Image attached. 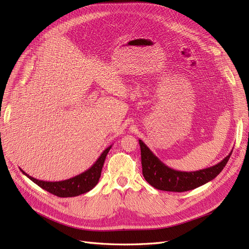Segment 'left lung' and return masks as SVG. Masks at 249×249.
I'll use <instances>...</instances> for the list:
<instances>
[{"label": "left lung", "mask_w": 249, "mask_h": 249, "mask_svg": "<svg viewBox=\"0 0 249 249\" xmlns=\"http://www.w3.org/2000/svg\"><path fill=\"white\" fill-rule=\"evenodd\" d=\"M142 173L146 182L156 189L171 192H185L195 189L215 178L227 165L231 152L212 167L197 171H178L165 165L144 142L139 139Z\"/></svg>", "instance_id": "8db88e82"}]
</instances>
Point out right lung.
<instances>
[{"instance_id":"obj_1","label":"right lung","mask_w":249,"mask_h":249,"mask_svg":"<svg viewBox=\"0 0 249 249\" xmlns=\"http://www.w3.org/2000/svg\"><path fill=\"white\" fill-rule=\"evenodd\" d=\"M112 145L107 147L102 153L99 159L95 161V163L91 167L87 169L86 171L80 173V175L71 178L69 179L59 180V182H47V180H40L35 178H32L26 173L24 170L20 169V171L24 173L26 177L34 182L36 185H38L42 189L46 191L56 195L59 197H73L78 196L83 193H86L90 191L99 183V179L101 178L102 169L104 166V162L106 160V157L109 153Z\"/></svg>"}]
</instances>
